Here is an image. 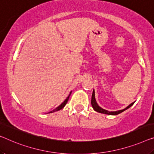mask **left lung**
Wrapping results in <instances>:
<instances>
[{
  "instance_id": "obj_1",
  "label": "left lung",
  "mask_w": 154,
  "mask_h": 154,
  "mask_svg": "<svg viewBox=\"0 0 154 154\" xmlns=\"http://www.w3.org/2000/svg\"><path fill=\"white\" fill-rule=\"evenodd\" d=\"M134 104V102L131 103V104L128 105L127 107H126L125 109H124L122 110H120V111H106V110H105L104 109H102V108H101L99 105L97 104V102H96V100H95V91L93 90V94H92V98H91V104H92V106H93V109L95 110V111L98 112V113H104V114H107V115H112V116H116V115H118L121 113H122L123 111H125V110L128 109V108H130L131 106H132L133 104Z\"/></svg>"
}]
</instances>
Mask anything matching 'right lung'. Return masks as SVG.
<instances>
[{"instance_id":"right-lung-1","label":"right lung","mask_w":154,"mask_h":154,"mask_svg":"<svg viewBox=\"0 0 154 154\" xmlns=\"http://www.w3.org/2000/svg\"><path fill=\"white\" fill-rule=\"evenodd\" d=\"M71 93H72V91L70 92V95L68 96L67 98H66V99L65 100H64V102L62 103V104H60V105H59V106L58 107H57L56 109H54V110H52V111H50V112H49V113H54V112H55V111H59V110L62 109L63 108L66 106V104H67V102H68V99H69V97H70V95Z\"/></svg>"}]
</instances>
